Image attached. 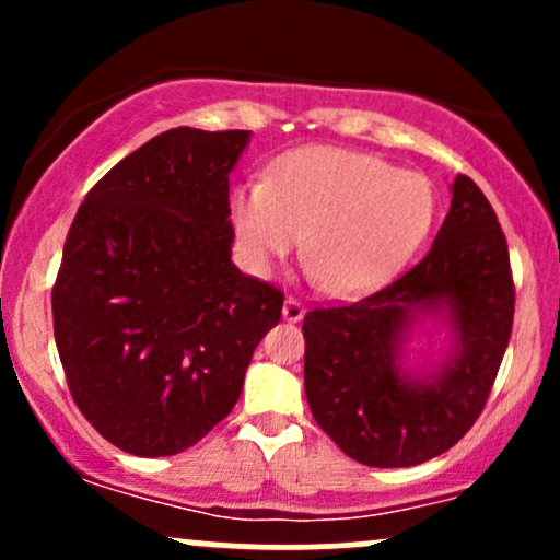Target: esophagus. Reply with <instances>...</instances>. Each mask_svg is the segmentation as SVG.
<instances>
[{"instance_id": "34e87169", "label": "esophagus", "mask_w": 560, "mask_h": 560, "mask_svg": "<svg viewBox=\"0 0 560 560\" xmlns=\"http://www.w3.org/2000/svg\"><path fill=\"white\" fill-rule=\"evenodd\" d=\"M281 316H284L289 324H298V320L305 316V307H302V302L298 298H287L284 307H281Z\"/></svg>"}]
</instances>
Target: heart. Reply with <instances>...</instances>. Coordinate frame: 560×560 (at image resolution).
Returning <instances> with one entry per match:
<instances>
[{
	"mask_svg": "<svg viewBox=\"0 0 560 560\" xmlns=\"http://www.w3.org/2000/svg\"><path fill=\"white\" fill-rule=\"evenodd\" d=\"M231 221L253 271L266 273L305 234L313 281L329 294L382 287L413 258L434 221L427 176L337 147L289 152L268 182L240 184Z\"/></svg>",
	"mask_w": 560,
	"mask_h": 560,
	"instance_id": "b5f03b06",
	"label": "heart"
}]
</instances>
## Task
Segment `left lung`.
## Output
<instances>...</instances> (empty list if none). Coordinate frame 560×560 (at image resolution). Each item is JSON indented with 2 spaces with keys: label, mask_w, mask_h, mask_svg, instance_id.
<instances>
[{
  "label": "left lung",
  "mask_w": 560,
  "mask_h": 560,
  "mask_svg": "<svg viewBox=\"0 0 560 560\" xmlns=\"http://www.w3.org/2000/svg\"><path fill=\"white\" fill-rule=\"evenodd\" d=\"M511 258L492 205L468 176L421 262L378 292L307 311L305 395L318 427L365 466L436 458L464 436L490 397L513 326ZM421 315H447L454 355L413 377L401 347Z\"/></svg>",
  "instance_id": "obj_1"
}]
</instances>
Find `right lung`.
<instances>
[{"mask_svg": "<svg viewBox=\"0 0 560 560\" xmlns=\"http://www.w3.org/2000/svg\"><path fill=\"white\" fill-rule=\"evenodd\" d=\"M249 131L178 126L81 202L52 287L70 395L115 447L184 453L231 413L284 294L231 262L229 173Z\"/></svg>", "mask_w": 560, "mask_h": 560, "instance_id": "right-lung-1", "label": "right lung"}]
</instances>
